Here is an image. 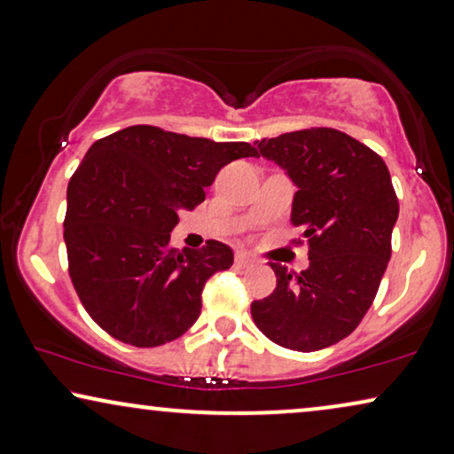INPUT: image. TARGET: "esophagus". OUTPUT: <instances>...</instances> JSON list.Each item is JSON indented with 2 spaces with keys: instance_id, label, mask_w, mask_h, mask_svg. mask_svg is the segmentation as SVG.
Returning <instances> with one entry per match:
<instances>
[{
  "instance_id": "esophagus-1",
  "label": "esophagus",
  "mask_w": 454,
  "mask_h": 454,
  "mask_svg": "<svg viewBox=\"0 0 454 454\" xmlns=\"http://www.w3.org/2000/svg\"><path fill=\"white\" fill-rule=\"evenodd\" d=\"M234 263L239 265V267H251L253 265V259L247 257V254H236Z\"/></svg>"
}]
</instances>
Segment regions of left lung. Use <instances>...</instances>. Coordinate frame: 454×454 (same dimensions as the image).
Listing matches in <instances>:
<instances>
[{"mask_svg":"<svg viewBox=\"0 0 454 454\" xmlns=\"http://www.w3.org/2000/svg\"><path fill=\"white\" fill-rule=\"evenodd\" d=\"M296 184L292 224L309 240V270L271 263L278 286L251 315L267 340L296 352L341 341L360 325L391 259L399 215L382 158L348 133L312 127L257 142Z\"/></svg>","mask_w":454,"mask_h":454,"instance_id":"8db88e82","label":"left lung"}]
</instances>
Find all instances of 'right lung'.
Masks as SVG:
<instances>
[{
    "label": "right lung",
    "instance_id": "right-lung-1",
    "mask_svg": "<svg viewBox=\"0 0 454 454\" xmlns=\"http://www.w3.org/2000/svg\"><path fill=\"white\" fill-rule=\"evenodd\" d=\"M257 156L245 142H212L152 125L98 139L67 184L63 239L69 276L94 323L114 340L154 348L201 312L203 286L232 265L224 242L172 248L183 209L206 200L222 166Z\"/></svg>",
    "mask_w": 454,
    "mask_h": 454
}]
</instances>
